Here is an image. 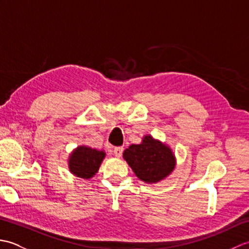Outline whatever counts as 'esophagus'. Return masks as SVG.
I'll list each match as a JSON object with an SVG mask.
<instances>
[{
  "instance_id": "1",
  "label": "esophagus",
  "mask_w": 249,
  "mask_h": 249,
  "mask_svg": "<svg viewBox=\"0 0 249 249\" xmlns=\"http://www.w3.org/2000/svg\"><path fill=\"white\" fill-rule=\"evenodd\" d=\"M123 151L124 149L122 146H118V147H114L113 150V154L115 157H121L122 154H123Z\"/></svg>"
}]
</instances>
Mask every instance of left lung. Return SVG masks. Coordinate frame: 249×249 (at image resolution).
<instances>
[{
  "label": "left lung",
  "instance_id": "obj_1",
  "mask_svg": "<svg viewBox=\"0 0 249 249\" xmlns=\"http://www.w3.org/2000/svg\"><path fill=\"white\" fill-rule=\"evenodd\" d=\"M135 174L145 183H156L167 178L176 167L170 147L145 136L141 144H131L123 153Z\"/></svg>",
  "mask_w": 249,
  "mask_h": 249
}]
</instances>
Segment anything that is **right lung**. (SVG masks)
<instances>
[{"label":"right lung","instance_id":"right-lung-1","mask_svg":"<svg viewBox=\"0 0 249 249\" xmlns=\"http://www.w3.org/2000/svg\"><path fill=\"white\" fill-rule=\"evenodd\" d=\"M105 152L86 145L78 146L70 157L71 172L82 178L94 177L105 158Z\"/></svg>","mask_w":249,"mask_h":249}]
</instances>
